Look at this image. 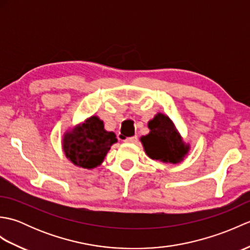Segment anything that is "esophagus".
I'll return each instance as SVG.
<instances>
[{
	"instance_id": "obj_1",
	"label": "esophagus",
	"mask_w": 250,
	"mask_h": 250,
	"mask_svg": "<svg viewBox=\"0 0 250 250\" xmlns=\"http://www.w3.org/2000/svg\"><path fill=\"white\" fill-rule=\"evenodd\" d=\"M125 143H136L137 142V136H130V137H126V139L124 141Z\"/></svg>"
}]
</instances>
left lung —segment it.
I'll return each mask as SVG.
<instances>
[{"label": "left lung", "mask_w": 250, "mask_h": 250, "mask_svg": "<svg viewBox=\"0 0 250 250\" xmlns=\"http://www.w3.org/2000/svg\"><path fill=\"white\" fill-rule=\"evenodd\" d=\"M149 134L141 141L148 157L153 160L178 163L187 155L189 145H185L172 120L167 116L158 114L148 122Z\"/></svg>", "instance_id": "obj_1"}]
</instances>
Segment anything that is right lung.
I'll return each mask as SVG.
<instances>
[{
    "mask_svg": "<svg viewBox=\"0 0 250 250\" xmlns=\"http://www.w3.org/2000/svg\"><path fill=\"white\" fill-rule=\"evenodd\" d=\"M116 142L115 133L105 131L103 121L92 116L64 135L63 150L75 166L93 168L103 162Z\"/></svg>",
    "mask_w": 250,
    "mask_h": 250,
    "instance_id": "add662e5",
    "label": "right lung"
}]
</instances>
